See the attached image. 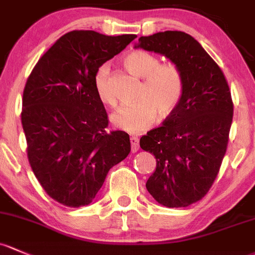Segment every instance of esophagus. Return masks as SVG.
<instances>
[{
    "label": "esophagus",
    "mask_w": 255,
    "mask_h": 255,
    "mask_svg": "<svg viewBox=\"0 0 255 255\" xmlns=\"http://www.w3.org/2000/svg\"><path fill=\"white\" fill-rule=\"evenodd\" d=\"M139 149V140L136 136H130V150L132 152H136Z\"/></svg>",
    "instance_id": "obj_1"
}]
</instances>
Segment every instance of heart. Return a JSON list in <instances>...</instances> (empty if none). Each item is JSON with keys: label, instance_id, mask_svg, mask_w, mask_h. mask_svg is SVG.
I'll return each mask as SVG.
<instances>
[{"label": "heart", "instance_id": "1", "mask_svg": "<svg viewBox=\"0 0 255 255\" xmlns=\"http://www.w3.org/2000/svg\"><path fill=\"white\" fill-rule=\"evenodd\" d=\"M123 64L136 77L143 78V85L139 100L121 106L112 115V122L121 129L136 134L151 127L157 114L166 119L176 111L183 98L184 79L175 63H161L157 56L143 50L126 55ZM93 82L98 98L106 105H116L109 63L98 67Z\"/></svg>", "mask_w": 255, "mask_h": 255}]
</instances>
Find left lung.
Masks as SVG:
<instances>
[{"instance_id":"left-lung-1","label":"left lung","mask_w":255,"mask_h":255,"mask_svg":"<svg viewBox=\"0 0 255 255\" xmlns=\"http://www.w3.org/2000/svg\"><path fill=\"white\" fill-rule=\"evenodd\" d=\"M138 47L161 53L181 69V104L162 126L140 138L156 168L146 181L154 199L167 208H186L204 198L218 176L229 144L234 103L219 64L183 31L139 37Z\"/></svg>"}]
</instances>
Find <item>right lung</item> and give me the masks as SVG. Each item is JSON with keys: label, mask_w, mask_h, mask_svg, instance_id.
Instances as JSON below:
<instances>
[{"label": "right lung", "mask_w": 255, "mask_h": 255, "mask_svg": "<svg viewBox=\"0 0 255 255\" xmlns=\"http://www.w3.org/2000/svg\"><path fill=\"white\" fill-rule=\"evenodd\" d=\"M135 37L69 31L26 79L20 117L29 163L47 195L64 206L92 203L110 168L129 154V135L106 130L109 116L93 80Z\"/></svg>", "instance_id": "add662e5"}]
</instances>
